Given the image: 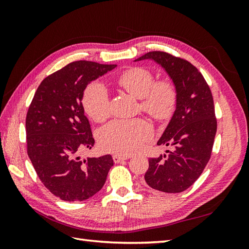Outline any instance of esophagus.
I'll return each mask as SVG.
<instances>
[{"mask_svg": "<svg viewBox=\"0 0 249 249\" xmlns=\"http://www.w3.org/2000/svg\"><path fill=\"white\" fill-rule=\"evenodd\" d=\"M130 158V156L127 157V156H120V155H114L113 156V161H114V163H119V162H122V161H124V160H126V159H129Z\"/></svg>", "mask_w": 249, "mask_h": 249, "instance_id": "1", "label": "esophagus"}]
</instances>
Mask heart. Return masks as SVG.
Wrapping results in <instances>:
<instances>
[{
  "mask_svg": "<svg viewBox=\"0 0 249 249\" xmlns=\"http://www.w3.org/2000/svg\"><path fill=\"white\" fill-rule=\"evenodd\" d=\"M155 80V74L149 70L136 66L120 74L117 83L126 92L140 99L141 109L149 116L166 119L176 108L177 88L167 79ZM83 107L95 122H103L109 116V94L101 82H92L87 86L83 95ZM152 134V126L143 119H115L102 127L99 141L107 152L129 155L137 150Z\"/></svg>",
  "mask_w": 249,
  "mask_h": 249,
  "instance_id": "1",
  "label": "heart"
}]
</instances>
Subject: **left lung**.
Instances as JSON below:
<instances>
[{"mask_svg":"<svg viewBox=\"0 0 249 249\" xmlns=\"http://www.w3.org/2000/svg\"><path fill=\"white\" fill-rule=\"evenodd\" d=\"M152 59L176 85L177 108L158 145L172 152L150 158L145 183L155 190L179 193L194 184L208 164L217 131L213 95L200 71L189 61L168 53L148 52L135 61Z\"/></svg>","mask_w":249,"mask_h":249,"instance_id":"8db88e82","label":"left lung"}]
</instances>
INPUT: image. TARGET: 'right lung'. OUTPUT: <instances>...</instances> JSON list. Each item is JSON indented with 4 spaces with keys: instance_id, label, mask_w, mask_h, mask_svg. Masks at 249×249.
I'll return each mask as SVG.
<instances>
[{
    "instance_id": "obj_1",
    "label": "right lung",
    "mask_w": 249,
    "mask_h": 249,
    "mask_svg": "<svg viewBox=\"0 0 249 249\" xmlns=\"http://www.w3.org/2000/svg\"><path fill=\"white\" fill-rule=\"evenodd\" d=\"M116 64L74 61L40 83L26 117L27 153L39 179L64 201H82L99 192L113 166L111 155L81 159L94 144L82 99L90 82Z\"/></svg>"
}]
</instances>
